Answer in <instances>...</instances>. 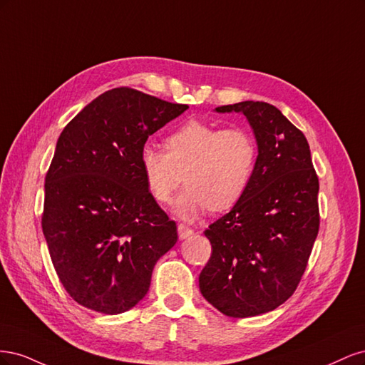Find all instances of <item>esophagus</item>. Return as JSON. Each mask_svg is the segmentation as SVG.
Instances as JSON below:
<instances>
[{
  "label": "esophagus",
  "instance_id": "obj_1",
  "mask_svg": "<svg viewBox=\"0 0 365 365\" xmlns=\"http://www.w3.org/2000/svg\"><path fill=\"white\" fill-rule=\"evenodd\" d=\"M192 235H193V230L192 228H189V227L184 225V224L178 225V236H180V239H187V237L192 236Z\"/></svg>",
  "mask_w": 365,
  "mask_h": 365
}]
</instances>
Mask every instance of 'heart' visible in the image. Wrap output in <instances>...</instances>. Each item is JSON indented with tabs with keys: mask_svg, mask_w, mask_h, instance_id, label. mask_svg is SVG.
<instances>
[{
	"mask_svg": "<svg viewBox=\"0 0 365 365\" xmlns=\"http://www.w3.org/2000/svg\"><path fill=\"white\" fill-rule=\"evenodd\" d=\"M164 150L150 145L140 149L138 163L153 200L170 202L182 181L185 189L175 201V213L193 220L204 210L224 212L248 190L257 161V146L244 128H224L189 120L164 140Z\"/></svg>",
	"mask_w": 365,
	"mask_h": 365,
	"instance_id": "b5f03b06",
	"label": "heart"
}]
</instances>
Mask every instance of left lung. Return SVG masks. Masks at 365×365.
<instances>
[{
	"instance_id": "left-lung-1",
	"label": "left lung",
	"mask_w": 365,
	"mask_h": 365,
	"mask_svg": "<svg viewBox=\"0 0 365 365\" xmlns=\"http://www.w3.org/2000/svg\"><path fill=\"white\" fill-rule=\"evenodd\" d=\"M216 111L248 118L259 155L242 200L204 231L212 256L200 289L219 312L247 318L295 292L318 235L319 184L304 134L277 108L247 101Z\"/></svg>"
}]
</instances>
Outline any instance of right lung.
<instances>
[{"mask_svg":"<svg viewBox=\"0 0 365 365\" xmlns=\"http://www.w3.org/2000/svg\"><path fill=\"white\" fill-rule=\"evenodd\" d=\"M187 108L120 86L88 103L59 135L46 175L42 231L62 286L83 307L129 311L178 240L175 220L148 190L138 155L149 135Z\"/></svg>","mask_w":365,"mask_h":365,"instance_id":"obj_1","label":"right lung"}]
</instances>
